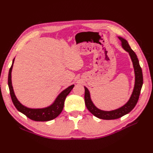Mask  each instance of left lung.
Masks as SVG:
<instances>
[{
  "label": "left lung",
  "instance_id": "1",
  "mask_svg": "<svg viewBox=\"0 0 153 153\" xmlns=\"http://www.w3.org/2000/svg\"><path fill=\"white\" fill-rule=\"evenodd\" d=\"M118 38L121 41L123 48L129 53V56H130L131 61L133 62L134 72H135V85H134L133 92L130 98H129V100L128 101V102L126 104H124L123 106H122L121 107L110 111H105L97 108L91 100L89 91L88 90L86 87H84V99L87 108L94 116L101 119H116L123 117V115L128 114L129 112H130L137 103L143 84L142 71L137 55L133 52L131 47H129L128 41L126 39L120 36L118 37Z\"/></svg>",
  "mask_w": 153,
  "mask_h": 153
}]
</instances>
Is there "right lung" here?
<instances>
[{
	"label": "right lung",
	"mask_w": 153,
	"mask_h": 153,
	"mask_svg": "<svg viewBox=\"0 0 153 153\" xmlns=\"http://www.w3.org/2000/svg\"><path fill=\"white\" fill-rule=\"evenodd\" d=\"M14 58L12 65L9 71L8 75V86L10 91V95L13 103L16 109L21 113L25 115L27 117L35 121H48L56 118L58 115L61 113L64 108V101L66 96L69 94V92L73 89L74 85L69 86L66 89L62 91L53 101V103L47 107L42 108H30L23 105L15 96V92L13 90L11 82V71L13 66Z\"/></svg>",
	"instance_id": "obj_1"
}]
</instances>
